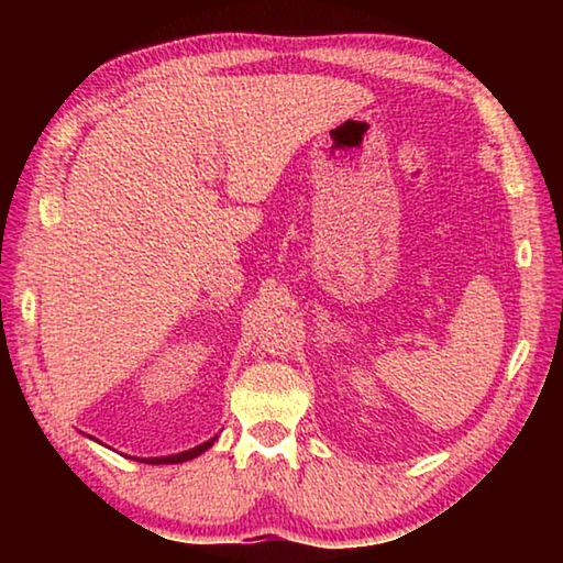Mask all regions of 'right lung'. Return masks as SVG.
Returning a JSON list of instances; mask_svg holds the SVG:
<instances>
[{"mask_svg":"<svg viewBox=\"0 0 563 563\" xmlns=\"http://www.w3.org/2000/svg\"><path fill=\"white\" fill-rule=\"evenodd\" d=\"M91 440H93V437H91ZM216 440H218V437H211V440L194 446V450H186V452H178V454H168V456H144V460H141V462H151V464H180V462H188V460H194V456H201L206 450H211Z\"/></svg>","mask_w":563,"mask_h":563,"instance_id":"right-lung-1","label":"right lung"}]
</instances>
